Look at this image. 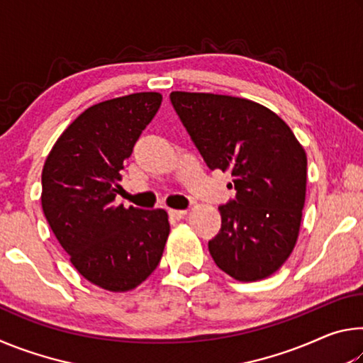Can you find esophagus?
Listing matches in <instances>:
<instances>
[{
  "instance_id": "obj_1",
  "label": "esophagus",
  "mask_w": 363,
  "mask_h": 363,
  "mask_svg": "<svg viewBox=\"0 0 363 363\" xmlns=\"http://www.w3.org/2000/svg\"><path fill=\"white\" fill-rule=\"evenodd\" d=\"M168 214H169V218H173V219H182L184 216H186L187 214V210H169L168 211Z\"/></svg>"
}]
</instances>
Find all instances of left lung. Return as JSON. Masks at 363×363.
Segmentation results:
<instances>
[{"instance_id":"obj_1","label":"left lung","mask_w":363,"mask_h":363,"mask_svg":"<svg viewBox=\"0 0 363 363\" xmlns=\"http://www.w3.org/2000/svg\"><path fill=\"white\" fill-rule=\"evenodd\" d=\"M171 104L210 169L229 171L235 199L219 206L208 242L216 266L256 281L284 266L296 245L306 200L307 157L290 126L261 104L173 91Z\"/></svg>"}]
</instances>
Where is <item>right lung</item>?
<instances>
[{"mask_svg": "<svg viewBox=\"0 0 363 363\" xmlns=\"http://www.w3.org/2000/svg\"><path fill=\"white\" fill-rule=\"evenodd\" d=\"M162 99L160 93H136L86 108L43 167L48 224L78 272L104 290L121 293L143 284L168 240L167 211L115 205L125 160Z\"/></svg>", "mask_w": 363, "mask_h": 363, "instance_id": "1", "label": "right lung"}]
</instances>
